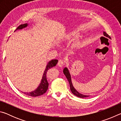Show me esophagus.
<instances>
[{
    "instance_id": "esophagus-1",
    "label": "esophagus",
    "mask_w": 121,
    "mask_h": 121,
    "mask_svg": "<svg viewBox=\"0 0 121 121\" xmlns=\"http://www.w3.org/2000/svg\"><path fill=\"white\" fill-rule=\"evenodd\" d=\"M65 62V61L63 60H59V62L58 63V65L59 67H62L63 65H64V63Z\"/></svg>"
}]
</instances>
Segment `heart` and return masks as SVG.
Wrapping results in <instances>:
<instances>
[{
  "label": "heart",
  "instance_id": "obj_1",
  "mask_svg": "<svg viewBox=\"0 0 121 121\" xmlns=\"http://www.w3.org/2000/svg\"><path fill=\"white\" fill-rule=\"evenodd\" d=\"M79 35V32L77 31H73L69 32L65 36V38L67 40H70L75 38ZM78 44V43H77Z\"/></svg>",
  "mask_w": 121,
  "mask_h": 121
}]
</instances>
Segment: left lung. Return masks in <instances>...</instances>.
Here are the masks:
<instances>
[{"label":"left lung","instance_id":"left-lung-1","mask_svg":"<svg viewBox=\"0 0 121 121\" xmlns=\"http://www.w3.org/2000/svg\"><path fill=\"white\" fill-rule=\"evenodd\" d=\"M103 35H104V36L106 37H107V38H109V39H111V37H110L109 35H108L107 33H106V32L104 31ZM63 73H64V75L65 76V77H66L67 79H68V81L69 82V85H70V90H71V92H72V93H73L75 95L77 96V97L81 98L89 97V95H83V94L80 93L79 92H78L77 90L75 89V88L74 87H73V83H72V81H71V75H70V73H69V71L68 70V69L67 68V67H65V68H63Z\"/></svg>","mask_w":121,"mask_h":121}]
</instances>
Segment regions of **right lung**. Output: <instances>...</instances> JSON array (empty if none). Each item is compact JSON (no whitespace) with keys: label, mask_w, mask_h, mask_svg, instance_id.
I'll use <instances>...</instances> for the list:
<instances>
[{"label":"right lung","mask_w":121,"mask_h":121,"mask_svg":"<svg viewBox=\"0 0 121 121\" xmlns=\"http://www.w3.org/2000/svg\"><path fill=\"white\" fill-rule=\"evenodd\" d=\"M29 24L28 23H25L23 24H21L16 29L15 31L16 30H19L23 29L27 27ZM58 60L56 59H54V60H52L50 61L47 64L45 69L44 71L43 75V77L41 79L40 83L39 85L38 86V87L36 89L32 91L31 92H22L23 93H24L25 95L29 96H31V97H38V96H40L41 95H43L47 91L48 87V81H47L46 78V73H48V69L52 68V67L56 66L57 63H58Z\"/></svg>","instance_id":"right-lung-1"}]
</instances>
